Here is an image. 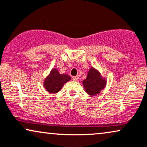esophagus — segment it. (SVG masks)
I'll list each match as a JSON object with an SVG mask.
<instances>
[{
  "label": "esophagus",
  "mask_w": 147,
  "mask_h": 147,
  "mask_svg": "<svg viewBox=\"0 0 147 147\" xmlns=\"http://www.w3.org/2000/svg\"><path fill=\"white\" fill-rule=\"evenodd\" d=\"M72 79L74 81H79V77H73L72 78Z\"/></svg>",
  "instance_id": "esophagus-1"
}]
</instances>
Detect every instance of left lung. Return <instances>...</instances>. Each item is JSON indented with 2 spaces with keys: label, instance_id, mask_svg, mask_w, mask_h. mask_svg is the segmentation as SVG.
Returning a JSON list of instances; mask_svg holds the SVG:
<instances>
[{
  "label": "left lung",
  "instance_id": "8db88e82",
  "mask_svg": "<svg viewBox=\"0 0 147 147\" xmlns=\"http://www.w3.org/2000/svg\"><path fill=\"white\" fill-rule=\"evenodd\" d=\"M83 85L89 95H95L104 89L106 81L102 78L98 70L91 67L88 72L87 78L83 81Z\"/></svg>",
  "mask_w": 147,
  "mask_h": 147
}]
</instances>
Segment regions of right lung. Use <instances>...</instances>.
Wrapping results in <instances>:
<instances>
[{
    "label": "right lung",
    "mask_w": 147,
    "mask_h": 147,
    "mask_svg": "<svg viewBox=\"0 0 147 147\" xmlns=\"http://www.w3.org/2000/svg\"><path fill=\"white\" fill-rule=\"evenodd\" d=\"M70 76L59 73L56 68L51 70L50 75L46 78L44 82V86L47 91L51 93H56L60 91L66 82L69 81Z\"/></svg>",
    "instance_id": "add662e5"
}]
</instances>
